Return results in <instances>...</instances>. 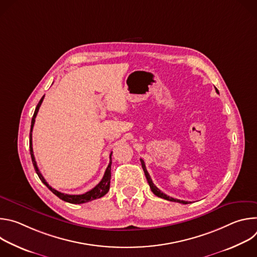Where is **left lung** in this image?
Masks as SVG:
<instances>
[{
	"label": "left lung",
	"mask_w": 257,
	"mask_h": 257,
	"mask_svg": "<svg viewBox=\"0 0 257 257\" xmlns=\"http://www.w3.org/2000/svg\"><path fill=\"white\" fill-rule=\"evenodd\" d=\"M215 88V87H214ZM215 91L218 93V91H217V89L215 88ZM140 162H141V166H142V169H143V172H144V174H145V177H146V180H148V182H149V184H150V187H151V189H152V191H153V193L155 194V195H157L158 197H161V198H164V199H166V200H169V201H174V202H179V203H183V204H188V203H190V202H188V201H184V200H180V199H176V198H173V197H170V196H168L167 194H165L164 192H162L155 184L153 183V180H152V178H151V176H150V174H149V172H148V170H146V168H145V164H144V162H143V160L142 159H140Z\"/></svg>",
	"instance_id": "left-lung-1"
}]
</instances>
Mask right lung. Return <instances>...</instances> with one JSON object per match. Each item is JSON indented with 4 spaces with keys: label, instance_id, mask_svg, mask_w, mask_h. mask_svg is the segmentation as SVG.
Instances as JSON below:
<instances>
[{
    "label": "right lung",
    "instance_id": "1",
    "mask_svg": "<svg viewBox=\"0 0 257 257\" xmlns=\"http://www.w3.org/2000/svg\"><path fill=\"white\" fill-rule=\"evenodd\" d=\"M44 97L45 95L41 98L40 102L38 103V105H36L35 107V111H34V114H33V117H32V120H31V127H30V133H29V149H30V156H31V161H32V164H33V167H34V170L36 172V174H38V176L40 177V179L42 180V182L44 183V184L55 194L57 195L60 199L66 201V202H69V203H74V204H80V203H85V202H88V201H91V200H94V199H97V198H100L102 197L103 195H105L107 193V191L109 190V183H111V166H112V153L111 155H109V164L104 172V175L101 179V181L98 183V184L92 188L91 190L87 191L86 193L84 194H79V195H70V194H65V193H62V192H59L58 190L52 188L49 183L45 180L44 176L42 175V173L40 172L39 168H38V165H36V162H35V159H34V156H33V150H32V129H33V125H34V122H35V118H36V115H38V112L40 109V106L44 100Z\"/></svg>",
    "mask_w": 257,
    "mask_h": 257
}]
</instances>
